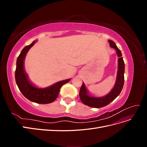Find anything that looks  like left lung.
<instances>
[{
  "label": "left lung",
  "mask_w": 147,
  "mask_h": 147,
  "mask_svg": "<svg viewBox=\"0 0 147 147\" xmlns=\"http://www.w3.org/2000/svg\"><path fill=\"white\" fill-rule=\"evenodd\" d=\"M110 46L116 50L117 56H118V66L117 76V80L115 82L113 88L108 94L105 96L96 97L90 95L85 84L83 83L79 92V96L80 100L84 104L93 108H101L107 105L110 102H112L121 92L124 82V63L122 57L121 52L120 51L116 44L112 40H109Z\"/></svg>",
  "instance_id": "left-lung-1"
}]
</instances>
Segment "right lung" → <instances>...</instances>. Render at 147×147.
I'll list each match as a JSON object with an SVG mask.
<instances>
[{
  "instance_id": "right-lung-1",
  "label": "right lung",
  "mask_w": 147,
  "mask_h": 147,
  "mask_svg": "<svg viewBox=\"0 0 147 147\" xmlns=\"http://www.w3.org/2000/svg\"><path fill=\"white\" fill-rule=\"evenodd\" d=\"M36 42L34 41L30 45L25 47L18 57L15 70V80L19 90L28 99L37 104H50L55 100L58 96L61 86L69 82L70 79L58 82L45 88H38L31 83L27 73L25 72L24 62L27 53Z\"/></svg>"
}]
</instances>
